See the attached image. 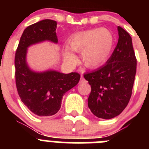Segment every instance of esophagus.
I'll return each instance as SVG.
<instances>
[{
	"instance_id": "34e87169",
	"label": "esophagus",
	"mask_w": 149,
	"mask_h": 149,
	"mask_svg": "<svg viewBox=\"0 0 149 149\" xmlns=\"http://www.w3.org/2000/svg\"><path fill=\"white\" fill-rule=\"evenodd\" d=\"M86 82V80L84 78V77H83V75L81 74V80H80V83H84Z\"/></svg>"
}]
</instances>
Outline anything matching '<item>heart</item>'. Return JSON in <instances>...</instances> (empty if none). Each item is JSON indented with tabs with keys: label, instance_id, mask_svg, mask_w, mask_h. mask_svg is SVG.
<instances>
[{
	"label": "heart",
	"instance_id": "b5f03b06",
	"mask_svg": "<svg viewBox=\"0 0 149 149\" xmlns=\"http://www.w3.org/2000/svg\"><path fill=\"white\" fill-rule=\"evenodd\" d=\"M114 37L106 29L96 28L79 32L69 39L70 48L76 52H82L84 64L90 68L101 66L108 60L114 46ZM67 60L74 62L76 56L69 49L65 51Z\"/></svg>",
	"mask_w": 149,
	"mask_h": 149
}]
</instances>
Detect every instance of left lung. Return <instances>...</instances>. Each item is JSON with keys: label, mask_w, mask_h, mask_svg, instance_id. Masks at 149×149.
Instances as JSON below:
<instances>
[{"label": "left lung", "mask_w": 149, "mask_h": 149, "mask_svg": "<svg viewBox=\"0 0 149 149\" xmlns=\"http://www.w3.org/2000/svg\"><path fill=\"white\" fill-rule=\"evenodd\" d=\"M117 28L118 43L106 64L84 74L91 86L88 107L101 119L114 118L125 110L136 75V58L131 36L122 27Z\"/></svg>", "instance_id": "8db88e82"}]
</instances>
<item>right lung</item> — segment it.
Instances as JSON below:
<instances>
[{"label":"right lung","mask_w":149,"mask_h":149,"mask_svg":"<svg viewBox=\"0 0 149 149\" xmlns=\"http://www.w3.org/2000/svg\"><path fill=\"white\" fill-rule=\"evenodd\" d=\"M56 22L45 19L28 26L24 30L15 56V77L17 91L22 101L39 116L56 114L61 107L63 96L76 86L80 74H63L55 71L43 73L32 72L26 63L27 48L42 41L58 42Z\"/></svg>","instance_id":"1"}]
</instances>
